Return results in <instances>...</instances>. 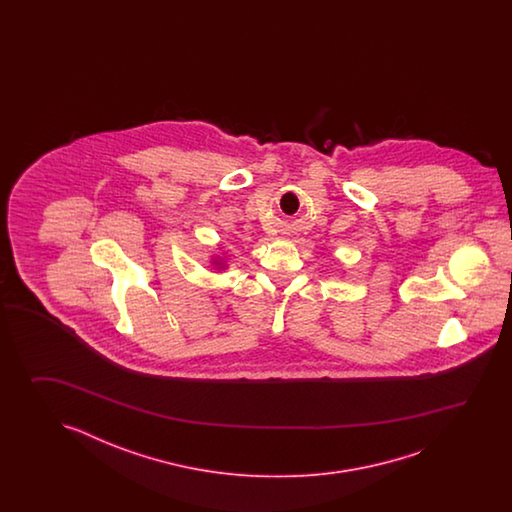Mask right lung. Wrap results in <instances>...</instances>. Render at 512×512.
<instances>
[{"label":"right lung","instance_id":"obj_1","mask_svg":"<svg viewBox=\"0 0 512 512\" xmlns=\"http://www.w3.org/2000/svg\"><path fill=\"white\" fill-rule=\"evenodd\" d=\"M229 256L225 254H216V256H210V265L218 271H227L229 269Z\"/></svg>","mask_w":512,"mask_h":512}]
</instances>
